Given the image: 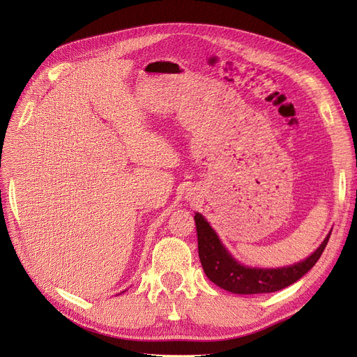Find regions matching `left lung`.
<instances>
[{"mask_svg": "<svg viewBox=\"0 0 357 357\" xmlns=\"http://www.w3.org/2000/svg\"><path fill=\"white\" fill-rule=\"evenodd\" d=\"M195 223L199 261L205 275L214 284L238 295L271 294V291L282 290L294 284L316 265L331 236V234H328L325 241L305 261L284 268L261 269L248 268L236 262L223 247L218 234L213 231L210 223L199 213L195 214Z\"/></svg>", "mask_w": 357, "mask_h": 357, "instance_id": "8db88e82", "label": "left lung"}]
</instances>
